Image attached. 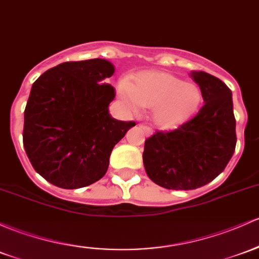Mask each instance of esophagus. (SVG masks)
Instances as JSON below:
<instances>
[{"label":"esophagus","mask_w":259,"mask_h":259,"mask_svg":"<svg viewBox=\"0 0 259 259\" xmlns=\"http://www.w3.org/2000/svg\"><path fill=\"white\" fill-rule=\"evenodd\" d=\"M140 127H141V129L144 130V132H145V134H146L147 136L152 134V129H151V127L146 126V125H140Z\"/></svg>","instance_id":"1"}]
</instances>
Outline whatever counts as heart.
Instances as JSON below:
<instances>
[{"mask_svg": "<svg viewBox=\"0 0 259 259\" xmlns=\"http://www.w3.org/2000/svg\"><path fill=\"white\" fill-rule=\"evenodd\" d=\"M121 101L130 109L152 108V120L161 129H175L197 112L201 93L197 84L163 72L143 71L118 84Z\"/></svg>", "mask_w": 259, "mask_h": 259, "instance_id": "1", "label": "heart"}]
</instances>
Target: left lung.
I'll return each mask as SVG.
<instances>
[{
    "label": "left lung",
    "instance_id": "obj_1",
    "mask_svg": "<svg viewBox=\"0 0 259 259\" xmlns=\"http://www.w3.org/2000/svg\"><path fill=\"white\" fill-rule=\"evenodd\" d=\"M204 106L171 132H156L145 141L147 176L166 189L190 190L205 186L225 169L236 147V119L231 90L204 71L192 72Z\"/></svg>",
    "mask_w": 259,
    "mask_h": 259
}]
</instances>
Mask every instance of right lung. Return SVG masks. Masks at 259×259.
I'll return each mask as SVG.
<instances>
[{
  "label": "right lung",
  "instance_id": "right-lung-1",
  "mask_svg": "<svg viewBox=\"0 0 259 259\" xmlns=\"http://www.w3.org/2000/svg\"><path fill=\"white\" fill-rule=\"evenodd\" d=\"M114 66L103 59L62 62L33 83L24 110L23 145L42 178L64 189L101 180L113 147L134 121L112 118Z\"/></svg>",
  "mask_w": 259,
  "mask_h": 259
}]
</instances>
